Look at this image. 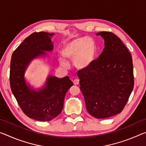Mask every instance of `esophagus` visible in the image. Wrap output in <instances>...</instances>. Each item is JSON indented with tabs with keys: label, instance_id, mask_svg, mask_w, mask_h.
<instances>
[{
	"label": "esophagus",
	"instance_id": "34e87169",
	"mask_svg": "<svg viewBox=\"0 0 146 146\" xmlns=\"http://www.w3.org/2000/svg\"><path fill=\"white\" fill-rule=\"evenodd\" d=\"M79 79H78V78H75V80H73V84L75 85H78L79 84Z\"/></svg>",
	"mask_w": 146,
	"mask_h": 146
}]
</instances>
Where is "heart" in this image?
<instances>
[{"mask_svg": "<svg viewBox=\"0 0 146 146\" xmlns=\"http://www.w3.org/2000/svg\"><path fill=\"white\" fill-rule=\"evenodd\" d=\"M97 51L95 41L88 36H80L64 44L60 55L66 60L73 61L74 66L78 70H84L90 68L95 62ZM59 62L62 66H67V62L61 58Z\"/></svg>", "mask_w": 146, "mask_h": 146, "instance_id": "obj_1", "label": "heart"}]
</instances>
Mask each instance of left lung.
<instances>
[{"instance_id":"1","label":"left lung","mask_w":146,"mask_h":146,"mask_svg":"<svg viewBox=\"0 0 146 146\" xmlns=\"http://www.w3.org/2000/svg\"><path fill=\"white\" fill-rule=\"evenodd\" d=\"M104 40L102 53L86 70L80 71V89L88 112L97 118L120 113L134 87L132 56L114 33H96Z\"/></svg>"}]
</instances>
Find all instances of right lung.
I'll return each mask as SVG.
<instances>
[{
	"instance_id": "1",
	"label": "right lung",
	"mask_w": 146,
	"mask_h": 146,
	"mask_svg": "<svg viewBox=\"0 0 146 146\" xmlns=\"http://www.w3.org/2000/svg\"><path fill=\"white\" fill-rule=\"evenodd\" d=\"M54 33L36 32L20 44L11 56L10 87L23 111L38 121H49L60 114L66 93L73 83L68 76L59 78L49 75L42 87L33 88L25 78V72L32 60L48 56L52 51Z\"/></svg>"
}]
</instances>
